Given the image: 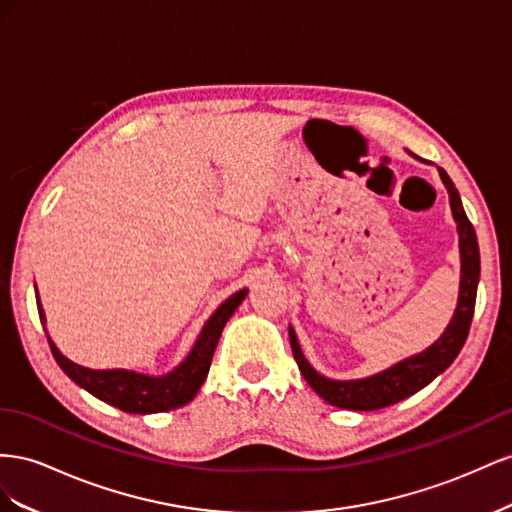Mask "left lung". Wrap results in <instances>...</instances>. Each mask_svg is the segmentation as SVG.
Wrapping results in <instances>:
<instances>
[{
  "label": "left lung",
  "instance_id": "1",
  "mask_svg": "<svg viewBox=\"0 0 512 512\" xmlns=\"http://www.w3.org/2000/svg\"><path fill=\"white\" fill-rule=\"evenodd\" d=\"M440 175H442V182L448 188L450 208H452V216H455L457 221L459 248H461L459 304L442 337L437 339L429 349H425V352L394 364V367L382 373L371 375L367 379L337 382V379H328L324 375H319L311 364L306 362L294 334V328H289L291 352H294L300 373L304 375L306 382H309V386L319 394V397L334 407H341V410H354V412H373L407 399L410 394L431 384L444 369H448L450 362L459 356L461 347L467 339V332H470L472 317H474L476 289L480 279L478 240H476L474 225L470 223V218H467L461 206L459 191L455 188V184H452L448 173L442 167H440Z\"/></svg>",
  "mask_w": 512,
  "mask_h": 512
}]
</instances>
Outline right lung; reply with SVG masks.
I'll use <instances>...</instances> for the list:
<instances>
[{
  "label": "right lung",
  "mask_w": 512,
  "mask_h": 512,
  "mask_svg": "<svg viewBox=\"0 0 512 512\" xmlns=\"http://www.w3.org/2000/svg\"><path fill=\"white\" fill-rule=\"evenodd\" d=\"M244 296H246V289L233 294L218 306L216 313L208 319V324L203 326L193 352L186 356V360L178 369L163 377H150V375L122 371V369H115V371L85 369L75 362H70L66 356H62L60 349L55 347V343L49 337L47 339H49L53 358L57 360V364H60L62 371L77 386L94 394L96 399L118 407V410L128 414L167 412V410H175V407L186 405L188 401H193L201 384L206 382L216 343L221 339V332L227 324V319L233 315V311L238 309ZM38 313H40V321L45 324L40 300H38Z\"/></svg>",
  "instance_id": "1"
}]
</instances>
